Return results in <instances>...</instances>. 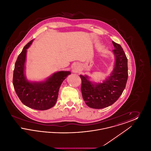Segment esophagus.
I'll list each match as a JSON object with an SVG mask.
<instances>
[{
    "label": "esophagus",
    "mask_w": 151,
    "mask_h": 151,
    "mask_svg": "<svg viewBox=\"0 0 151 151\" xmlns=\"http://www.w3.org/2000/svg\"><path fill=\"white\" fill-rule=\"evenodd\" d=\"M73 71L74 72H76L77 71V66L76 65H73Z\"/></svg>",
    "instance_id": "obj_1"
}]
</instances>
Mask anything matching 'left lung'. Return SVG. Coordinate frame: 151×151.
<instances>
[{
	"mask_svg": "<svg viewBox=\"0 0 151 151\" xmlns=\"http://www.w3.org/2000/svg\"><path fill=\"white\" fill-rule=\"evenodd\" d=\"M115 49L114 68L104 81L92 84L86 76L80 75L81 91L86 105L93 109H102L113 105L122 94L128 78L127 58L121 46L112 41Z\"/></svg>",
	"mask_w": 151,
	"mask_h": 151,
	"instance_id": "obj_1",
	"label": "left lung"
}]
</instances>
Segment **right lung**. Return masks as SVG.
Instances as JSON below:
<instances>
[{
	"label": "right lung",
	"mask_w": 151,
	"mask_h": 151,
	"mask_svg": "<svg viewBox=\"0 0 151 151\" xmlns=\"http://www.w3.org/2000/svg\"><path fill=\"white\" fill-rule=\"evenodd\" d=\"M33 40L23 48L14 65L13 84L15 92L22 103L29 108L45 110L54 106L57 101L59 88L70 71H59L54 73L46 81L30 83L24 76V63L27 49Z\"/></svg>",
	"instance_id": "obj_1"
}]
</instances>
